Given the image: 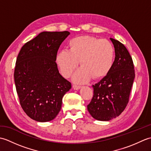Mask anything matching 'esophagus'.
I'll return each instance as SVG.
<instances>
[{
	"instance_id": "34e87169",
	"label": "esophagus",
	"mask_w": 151,
	"mask_h": 151,
	"mask_svg": "<svg viewBox=\"0 0 151 151\" xmlns=\"http://www.w3.org/2000/svg\"><path fill=\"white\" fill-rule=\"evenodd\" d=\"M73 88L74 89H75V90H78V89H80L81 88V86H77V85H73Z\"/></svg>"
}]
</instances>
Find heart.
Instances as JSON below:
<instances>
[{
  "label": "heart",
  "instance_id": "1",
  "mask_svg": "<svg viewBox=\"0 0 151 151\" xmlns=\"http://www.w3.org/2000/svg\"><path fill=\"white\" fill-rule=\"evenodd\" d=\"M69 50H60L56 56V62L64 77L69 78L73 75L79 60L82 66L73 77L76 83L84 84L92 76L104 77L110 71L115 50L109 41L88 36H78L69 41Z\"/></svg>",
  "mask_w": 151,
  "mask_h": 151
}]
</instances>
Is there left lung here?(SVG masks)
I'll use <instances>...</instances> for the list:
<instances>
[{
	"label": "left lung",
	"instance_id": "left-lung-1",
	"mask_svg": "<svg viewBox=\"0 0 151 151\" xmlns=\"http://www.w3.org/2000/svg\"><path fill=\"white\" fill-rule=\"evenodd\" d=\"M110 40L115 53L113 66L107 75L93 85V97L87 106L93 117L102 121L117 117L123 111L135 78L133 61L127 48L117 40Z\"/></svg>",
	"mask_w": 151,
	"mask_h": 151
}]
</instances>
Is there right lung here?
I'll return each mask as SVG.
<instances>
[{"instance_id": "right-lung-1", "label": "right lung", "mask_w": 151, "mask_h": 151, "mask_svg": "<svg viewBox=\"0 0 151 151\" xmlns=\"http://www.w3.org/2000/svg\"><path fill=\"white\" fill-rule=\"evenodd\" d=\"M68 31L43 32L22 47L14 70L19 102L28 117L39 122L54 119L71 84L60 75L56 56Z\"/></svg>"}]
</instances>
